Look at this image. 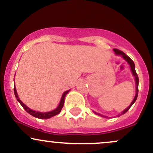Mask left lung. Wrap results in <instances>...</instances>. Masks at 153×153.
<instances>
[{
  "instance_id": "8db88e82",
  "label": "left lung",
  "mask_w": 153,
  "mask_h": 153,
  "mask_svg": "<svg viewBox=\"0 0 153 153\" xmlns=\"http://www.w3.org/2000/svg\"><path fill=\"white\" fill-rule=\"evenodd\" d=\"M114 51L115 53L117 54H118V55H122L123 58L125 59V60L127 61V62L129 64V65H130V68H131V72H132V74L135 77V81H136V85H137V88H136V95H135V97H134V100H133L132 102L131 103V104L129 105V106H128V108H126V109L124 110L122 114H121L120 115H122V114H125L126 112H127V111L129 110V108H130V107L132 106L133 103H134L135 101H136L137 98V96H138L139 78H138V75H137V73H136V71H135V65H134V62H133V61H132V59H131L130 57H129V56H127L125 53H124V52H123L122 51L119 50H118V49H114ZM95 113H96V112H95ZM96 114H97V113H96ZM99 115H100V114H99ZM101 116H102V115H101Z\"/></svg>"
}]
</instances>
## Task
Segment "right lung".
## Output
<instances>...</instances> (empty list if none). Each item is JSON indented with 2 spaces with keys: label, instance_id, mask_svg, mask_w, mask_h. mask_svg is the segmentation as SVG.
Returning a JSON list of instances; mask_svg holds the SVG:
<instances>
[{
  "label": "right lung",
  "instance_id": "1",
  "mask_svg": "<svg viewBox=\"0 0 153 153\" xmlns=\"http://www.w3.org/2000/svg\"><path fill=\"white\" fill-rule=\"evenodd\" d=\"M13 90H14V94H15L16 98V99H17V101H18L20 103V104L22 105L23 108H24V109H25L26 111H27L28 113L29 114H31V116H33V117H36V118L42 119H49V118H50V117H54V116L58 114L59 112L61 111V110H62V107H63V105H64L65 97V96L67 95V94H68V93L70 91V90H69V91H66L65 92H64V94H63L62 96V98H61L60 103H59L58 107H57V108H56V109H54V110L52 111H50V112H46V113H42V112L35 111H33V110L30 109V108H28V107L26 106L25 104H24V103H22V101L19 99V96H18V94H17L16 89L15 85H14V88H13Z\"/></svg>",
  "mask_w": 153,
  "mask_h": 153
}]
</instances>
